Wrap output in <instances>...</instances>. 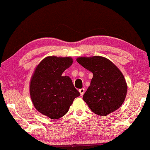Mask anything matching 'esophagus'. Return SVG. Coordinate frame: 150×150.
<instances>
[{
    "instance_id": "34e87169",
    "label": "esophagus",
    "mask_w": 150,
    "mask_h": 150,
    "mask_svg": "<svg viewBox=\"0 0 150 150\" xmlns=\"http://www.w3.org/2000/svg\"><path fill=\"white\" fill-rule=\"evenodd\" d=\"M79 91L80 93V94H81V96H83L84 94L85 93V89L84 88H81V89H79Z\"/></svg>"
}]
</instances>
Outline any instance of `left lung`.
Listing matches in <instances>:
<instances>
[{"instance_id": "left-lung-1", "label": "left lung", "mask_w": 150, "mask_h": 150, "mask_svg": "<svg viewBox=\"0 0 150 150\" xmlns=\"http://www.w3.org/2000/svg\"><path fill=\"white\" fill-rule=\"evenodd\" d=\"M77 61L93 75L83 96L91 111L106 116L117 110L125 101L127 91L126 81L119 69L108 59L98 56L80 57Z\"/></svg>"}]
</instances>
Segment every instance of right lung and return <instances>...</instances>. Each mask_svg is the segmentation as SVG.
<instances>
[{
	"instance_id": "right-lung-1",
	"label": "right lung",
	"mask_w": 150,
	"mask_h": 150,
	"mask_svg": "<svg viewBox=\"0 0 150 150\" xmlns=\"http://www.w3.org/2000/svg\"><path fill=\"white\" fill-rule=\"evenodd\" d=\"M72 63L70 57H46L38 65L31 80L30 96L35 108L52 119L63 117L80 96L71 78L62 75Z\"/></svg>"
}]
</instances>
